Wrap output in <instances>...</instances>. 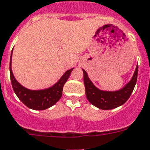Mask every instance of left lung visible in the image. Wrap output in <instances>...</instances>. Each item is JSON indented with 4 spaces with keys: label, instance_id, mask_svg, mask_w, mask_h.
Listing matches in <instances>:
<instances>
[{
    "label": "left lung",
    "instance_id": "8db88e82",
    "mask_svg": "<svg viewBox=\"0 0 150 150\" xmlns=\"http://www.w3.org/2000/svg\"><path fill=\"white\" fill-rule=\"evenodd\" d=\"M83 83L85 86L86 97L93 105L101 110H108L115 109L123 105L130 98L137 81L138 66L136 67L132 80L122 89L117 91H105L99 90L94 85L83 70Z\"/></svg>",
    "mask_w": 150,
    "mask_h": 150
}]
</instances>
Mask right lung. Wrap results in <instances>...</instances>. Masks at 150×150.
I'll return each instance as SVG.
<instances>
[{
	"label": "right lung",
	"mask_w": 150,
	"mask_h": 150,
	"mask_svg": "<svg viewBox=\"0 0 150 150\" xmlns=\"http://www.w3.org/2000/svg\"><path fill=\"white\" fill-rule=\"evenodd\" d=\"M11 54L10 60V76H11V85L15 93L18 98L25 104L27 107L32 110H44L54 105L60 99L62 95V89L65 83L67 82L71 69L67 70L55 84L47 89L44 90H30L22 86L16 81L11 71Z\"/></svg>",
	"instance_id": "add662e5"
}]
</instances>
